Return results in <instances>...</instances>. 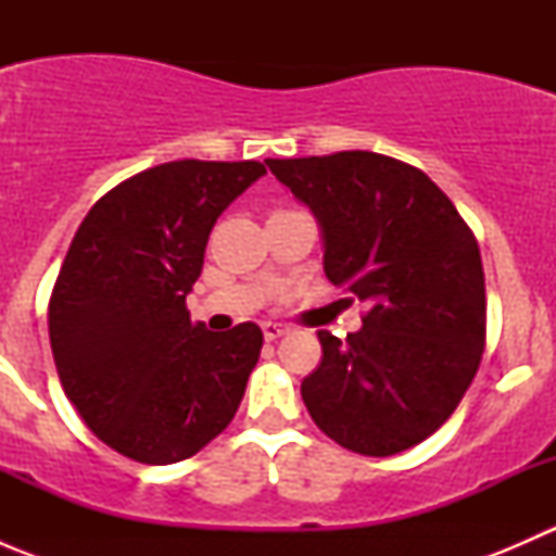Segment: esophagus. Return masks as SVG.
I'll return each mask as SVG.
<instances>
[{
  "instance_id": "1",
  "label": "esophagus",
  "mask_w": 556,
  "mask_h": 556,
  "mask_svg": "<svg viewBox=\"0 0 556 556\" xmlns=\"http://www.w3.org/2000/svg\"><path fill=\"white\" fill-rule=\"evenodd\" d=\"M261 328H263V336H266V341H277L279 336H285L290 330L288 325H282V323H263Z\"/></svg>"
}]
</instances>
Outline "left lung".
I'll list each match as a JSON object with an SVG mask.
<instances>
[{
    "mask_svg": "<svg viewBox=\"0 0 556 556\" xmlns=\"http://www.w3.org/2000/svg\"><path fill=\"white\" fill-rule=\"evenodd\" d=\"M323 226L325 277L363 301V328L317 330L301 382L314 425L344 450L390 457L433 435L479 371L484 268L473 231L417 166L368 150L268 159Z\"/></svg>",
    "mask_w": 556,
    "mask_h": 556,
    "instance_id": "8db88e82",
    "label": "left lung"
}]
</instances>
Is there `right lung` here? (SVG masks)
Returning <instances> with one entry per match:
<instances>
[{"mask_svg":"<svg viewBox=\"0 0 556 556\" xmlns=\"http://www.w3.org/2000/svg\"><path fill=\"white\" fill-rule=\"evenodd\" d=\"M261 161H172L123 179L91 206L55 277L48 330L61 387L123 457L169 465L228 428L263 333H210L185 295L228 204Z\"/></svg>","mask_w":556,"mask_h":556,"instance_id":"right-lung-1","label":"right lung"}]
</instances>
